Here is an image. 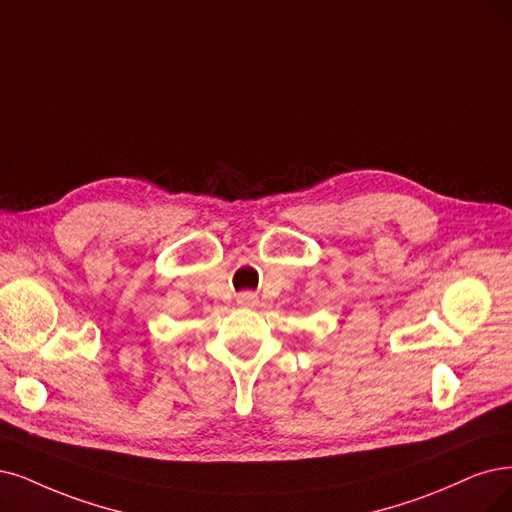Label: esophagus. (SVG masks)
<instances>
[{
    "label": "esophagus",
    "mask_w": 512,
    "mask_h": 512,
    "mask_svg": "<svg viewBox=\"0 0 512 512\" xmlns=\"http://www.w3.org/2000/svg\"><path fill=\"white\" fill-rule=\"evenodd\" d=\"M238 304L244 306V308H253L257 304V295L242 293V295H238Z\"/></svg>",
    "instance_id": "1"
}]
</instances>
